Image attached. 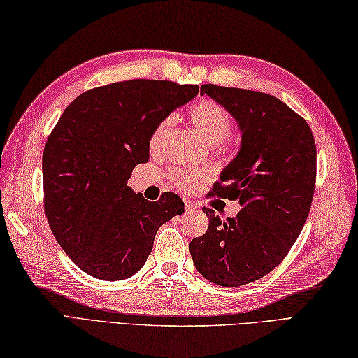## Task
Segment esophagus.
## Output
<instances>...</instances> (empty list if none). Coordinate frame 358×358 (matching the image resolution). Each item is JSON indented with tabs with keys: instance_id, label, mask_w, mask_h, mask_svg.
I'll use <instances>...</instances> for the list:
<instances>
[{
	"instance_id": "1",
	"label": "esophagus",
	"mask_w": 358,
	"mask_h": 358,
	"mask_svg": "<svg viewBox=\"0 0 358 358\" xmlns=\"http://www.w3.org/2000/svg\"><path fill=\"white\" fill-rule=\"evenodd\" d=\"M185 209H186V214H192V212L196 209V206L194 203H191V201H186L185 203Z\"/></svg>"
}]
</instances>
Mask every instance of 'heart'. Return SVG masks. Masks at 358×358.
<instances>
[{
  "instance_id": "obj_1",
  "label": "heart",
  "mask_w": 358,
  "mask_h": 358,
  "mask_svg": "<svg viewBox=\"0 0 358 358\" xmlns=\"http://www.w3.org/2000/svg\"><path fill=\"white\" fill-rule=\"evenodd\" d=\"M189 120H191L194 129L199 132L201 138L209 144H217L223 141L232 132V118L229 112L215 101L201 100L195 103L189 109ZM169 129L171 120L166 118L159 121L154 131H152L149 136V150L152 154H158L162 150ZM203 178L204 175L199 171L181 169V167H173V169H171L172 185L185 192L195 191Z\"/></svg>"
}]
</instances>
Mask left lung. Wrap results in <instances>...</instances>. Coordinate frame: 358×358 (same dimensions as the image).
Returning a JSON list of instances; mask_svg holds the SVG:
<instances>
[{
  "instance_id": "1",
  "label": "left lung",
  "mask_w": 358,
  "mask_h": 358,
  "mask_svg": "<svg viewBox=\"0 0 358 358\" xmlns=\"http://www.w3.org/2000/svg\"><path fill=\"white\" fill-rule=\"evenodd\" d=\"M201 95L238 121L241 146L210 195L237 200L235 218L203 208L209 227L189 245L196 271L220 286L248 285L273 271L306 223L317 177V149L306 120L278 98L203 85Z\"/></svg>"
}]
</instances>
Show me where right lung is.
Segmentation results:
<instances>
[{
	"mask_svg": "<svg viewBox=\"0 0 358 358\" xmlns=\"http://www.w3.org/2000/svg\"><path fill=\"white\" fill-rule=\"evenodd\" d=\"M199 94V86L129 80L86 90L64 109L43 154L44 210L58 245L89 275L132 277L157 231L185 212L177 194L148 201L127 186L149 159L155 126Z\"/></svg>",
	"mask_w": 358,
	"mask_h": 358,
	"instance_id": "right-lung-1",
	"label": "right lung"
}]
</instances>
